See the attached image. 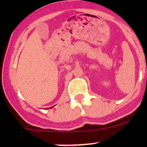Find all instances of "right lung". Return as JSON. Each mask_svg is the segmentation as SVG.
<instances>
[{
  "label": "right lung",
  "mask_w": 147,
  "mask_h": 147,
  "mask_svg": "<svg viewBox=\"0 0 147 147\" xmlns=\"http://www.w3.org/2000/svg\"><path fill=\"white\" fill-rule=\"evenodd\" d=\"M53 107H54V106H53ZM53 107H50V108H53ZM47 109H48V108H47Z\"/></svg>",
  "instance_id": "1"
}]
</instances>
